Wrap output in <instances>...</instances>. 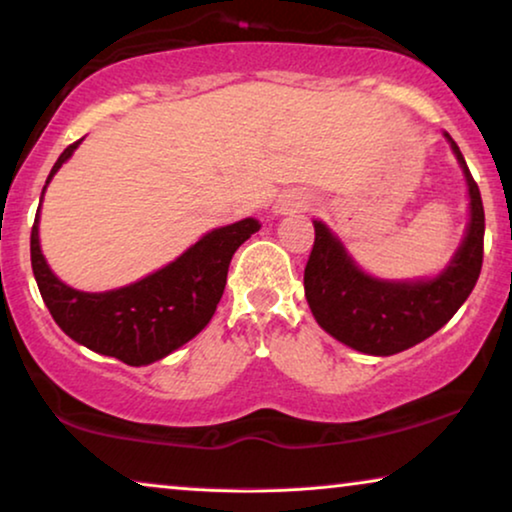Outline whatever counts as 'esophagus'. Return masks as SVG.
Instances as JSON below:
<instances>
[{
  "label": "esophagus",
  "instance_id": "1",
  "mask_svg": "<svg viewBox=\"0 0 512 512\" xmlns=\"http://www.w3.org/2000/svg\"><path fill=\"white\" fill-rule=\"evenodd\" d=\"M300 207H305L303 198H298V195H284V198H279V202L275 205V212L286 214V212H293V209H300Z\"/></svg>",
  "mask_w": 512,
  "mask_h": 512
}]
</instances>
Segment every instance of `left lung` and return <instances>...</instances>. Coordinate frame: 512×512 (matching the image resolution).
I'll list each match as a JSON object with an SVG mask.
<instances>
[{"instance_id": "obj_1", "label": "left lung", "mask_w": 512, "mask_h": 512, "mask_svg": "<svg viewBox=\"0 0 512 512\" xmlns=\"http://www.w3.org/2000/svg\"><path fill=\"white\" fill-rule=\"evenodd\" d=\"M464 170L471 221L464 242L447 268L433 279L387 282L363 272L342 242L321 221H314V247L305 265V298L317 324L356 352L391 356L440 331L471 296L482 268L485 209L459 146L447 135Z\"/></svg>"}]
</instances>
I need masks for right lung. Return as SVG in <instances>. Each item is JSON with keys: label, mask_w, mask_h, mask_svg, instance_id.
<instances>
[{"label": "right lung", "mask_w": 512, "mask_h": 512, "mask_svg": "<svg viewBox=\"0 0 512 512\" xmlns=\"http://www.w3.org/2000/svg\"><path fill=\"white\" fill-rule=\"evenodd\" d=\"M79 144L81 139L60 153L46 186ZM258 228L261 223L256 219L216 228L149 277L114 291L86 293L60 282L48 268L39 247L37 212L30 237L32 272L48 312L69 338L128 366H149L186 345L209 324L226 289L230 258Z\"/></svg>", "instance_id": "obj_1"}]
</instances>
